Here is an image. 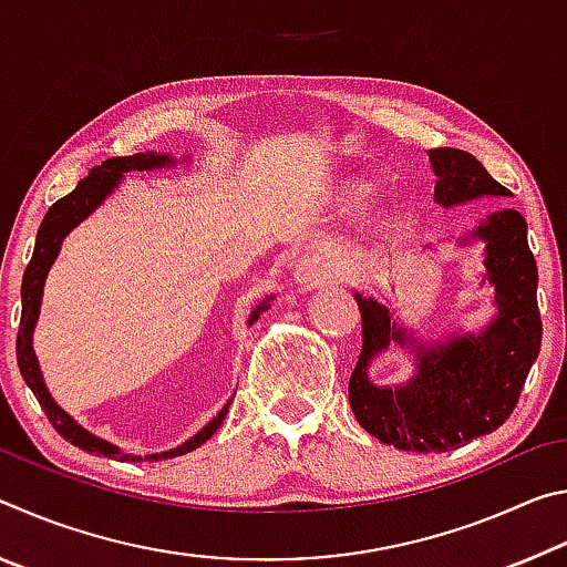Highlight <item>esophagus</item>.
<instances>
[{
    "label": "esophagus",
    "mask_w": 567,
    "mask_h": 567,
    "mask_svg": "<svg viewBox=\"0 0 567 567\" xmlns=\"http://www.w3.org/2000/svg\"><path fill=\"white\" fill-rule=\"evenodd\" d=\"M334 270H338V265H334L332 252L320 247L305 252L300 260L292 265V277L302 290H315L318 285L330 282L334 277Z\"/></svg>",
    "instance_id": "obj_1"
}]
</instances>
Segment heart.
Instances as JSON below:
<instances>
[{"label":"heart","instance_id":"heart-1","mask_svg":"<svg viewBox=\"0 0 567 567\" xmlns=\"http://www.w3.org/2000/svg\"><path fill=\"white\" fill-rule=\"evenodd\" d=\"M368 197H370V185H364V182H358V185L350 189L352 203H364Z\"/></svg>","mask_w":567,"mask_h":567}]
</instances>
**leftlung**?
Listing matches in <instances>:
<instances>
[{"label": "left lung", "instance_id": "1", "mask_svg": "<svg viewBox=\"0 0 567 567\" xmlns=\"http://www.w3.org/2000/svg\"><path fill=\"white\" fill-rule=\"evenodd\" d=\"M427 157L437 175V205L453 207L477 197L507 195L470 152L437 147ZM470 239L485 243L487 280L495 287V320L480 334L415 342L417 368L405 385L380 388L368 378L370 362L390 342L405 348L410 334L390 322L385 305L354 292L362 315V352L350 375V408L380 443L408 453H447L493 433L517 405L543 338L537 265L527 247V223L517 209L503 207L487 215Z\"/></svg>", "mask_w": 567, "mask_h": 567}]
</instances>
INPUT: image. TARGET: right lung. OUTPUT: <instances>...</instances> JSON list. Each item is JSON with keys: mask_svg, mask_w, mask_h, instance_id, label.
Segmentation results:
<instances>
[{"mask_svg": "<svg viewBox=\"0 0 567 567\" xmlns=\"http://www.w3.org/2000/svg\"><path fill=\"white\" fill-rule=\"evenodd\" d=\"M175 162L177 159H172L169 155H157V152H137V155H130V157L104 159L100 167H94L87 177L80 179V185H76L70 192V195L56 199V203L50 209H47V215H44L42 225H40V233H37L32 260H30V265H27L24 277H22V320H19V332H17L19 372H22L24 382L34 392V398L40 400L47 420L52 422V427L66 440V443L87 450V453H94V455L120 460V463H124V460H132V463H140V460H152V463H157V460H167V457H177V455L189 453V450L199 447L215 435V430L223 425V420L227 415L229 402L217 412L213 420L207 422L203 430H199L197 435H192L187 443L172 447V450H167V453H155V455H147V457L130 455V453H124V450H120L117 445L107 443V440L92 435L90 430H84L80 422H74L52 400L50 390H47V385H44L40 362H37V354H34V348H32V332H34L37 318H40V305H42L47 272H50L52 262L56 260V255H60L62 239L70 235L72 229L82 223V219H87L94 213V209H97L104 203V197L112 195L114 187H117L122 182L124 172H145V169L172 167ZM270 300H272V295L267 297L265 302L255 307V312L249 315V320H247L249 324L260 318V312H265L267 307H270Z\"/></svg>", "mask_w": 567, "mask_h": 567, "instance_id": "right-lung-1", "label": "right lung"}]
</instances>
